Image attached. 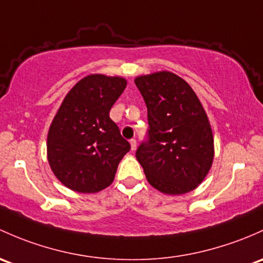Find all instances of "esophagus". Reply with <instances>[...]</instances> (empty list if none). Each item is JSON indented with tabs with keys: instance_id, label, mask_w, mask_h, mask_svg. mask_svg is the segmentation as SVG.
<instances>
[{
	"instance_id": "34e87169",
	"label": "esophagus",
	"mask_w": 263,
	"mask_h": 263,
	"mask_svg": "<svg viewBox=\"0 0 263 263\" xmlns=\"http://www.w3.org/2000/svg\"><path fill=\"white\" fill-rule=\"evenodd\" d=\"M129 145H131V150H132V151L136 150V147H137V142H136V140H135V139L129 140Z\"/></svg>"
}]
</instances>
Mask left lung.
Returning a JSON list of instances; mask_svg holds the SVG:
<instances>
[{"instance_id": "1", "label": "left lung", "mask_w": 263, "mask_h": 263, "mask_svg": "<svg viewBox=\"0 0 263 263\" xmlns=\"http://www.w3.org/2000/svg\"><path fill=\"white\" fill-rule=\"evenodd\" d=\"M135 84L147 107V140L136 151L147 181L161 193L194 190L211 170L214 140L208 116L184 79L170 71L141 76Z\"/></svg>"}]
</instances>
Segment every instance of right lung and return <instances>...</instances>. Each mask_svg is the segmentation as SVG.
Segmentation results:
<instances>
[{"instance_id":"add662e5","label":"right lung","mask_w":263,"mask_h":263,"mask_svg":"<svg viewBox=\"0 0 263 263\" xmlns=\"http://www.w3.org/2000/svg\"><path fill=\"white\" fill-rule=\"evenodd\" d=\"M127 82L92 74L69 90L48 134V160L63 185L78 193H97L115 179L131 145L121 136L109 110Z\"/></svg>"}]
</instances>
